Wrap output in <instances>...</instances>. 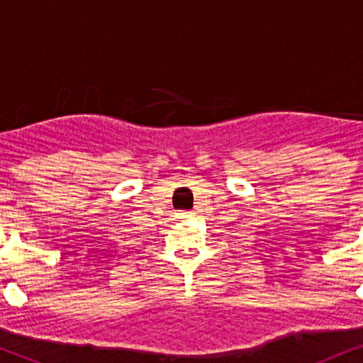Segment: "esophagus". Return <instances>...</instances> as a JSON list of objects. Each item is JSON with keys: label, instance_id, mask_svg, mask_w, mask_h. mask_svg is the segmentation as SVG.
Here are the masks:
<instances>
[{"label": "esophagus", "instance_id": "1", "mask_svg": "<svg viewBox=\"0 0 363 363\" xmlns=\"http://www.w3.org/2000/svg\"><path fill=\"white\" fill-rule=\"evenodd\" d=\"M182 216H184V218H187V216H191V215H193V213H191V211H182V213H181Z\"/></svg>", "mask_w": 363, "mask_h": 363}]
</instances>
